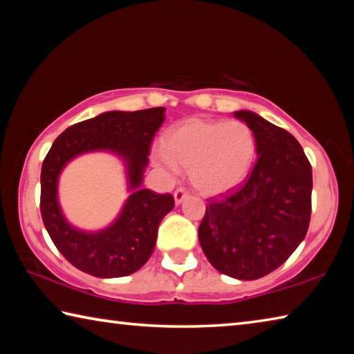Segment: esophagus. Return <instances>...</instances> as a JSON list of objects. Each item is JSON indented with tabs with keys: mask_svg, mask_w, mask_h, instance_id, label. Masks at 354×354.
Segmentation results:
<instances>
[{
	"mask_svg": "<svg viewBox=\"0 0 354 354\" xmlns=\"http://www.w3.org/2000/svg\"><path fill=\"white\" fill-rule=\"evenodd\" d=\"M189 195V192L185 187H178L175 190V194H173V196H175V203L176 205H179V203H183V200L185 198V196Z\"/></svg>",
	"mask_w": 354,
	"mask_h": 354,
	"instance_id": "1",
	"label": "esophagus"
}]
</instances>
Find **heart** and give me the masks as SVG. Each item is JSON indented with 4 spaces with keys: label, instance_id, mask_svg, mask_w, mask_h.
Here are the masks:
<instances>
[{
    "label": "heart",
    "instance_id": "1",
    "mask_svg": "<svg viewBox=\"0 0 354 354\" xmlns=\"http://www.w3.org/2000/svg\"><path fill=\"white\" fill-rule=\"evenodd\" d=\"M164 148L154 149L156 165L170 175L183 167L189 170L196 190L220 195L236 189L248 176L256 156V137L239 120L189 118L167 131Z\"/></svg>",
    "mask_w": 354,
    "mask_h": 354
}]
</instances>
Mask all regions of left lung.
Listing matches in <instances>:
<instances>
[{
    "instance_id": "8db88e82",
    "label": "left lung",
    "mask_w": 354,
    "mask_h": 354,
    "mask_svg": "<svg viewBox=\"0 0 354 354\" xmlns=\"http://www.w3.org/2000/svg\"><path fill=\"white\" fill-rule=\"evenodd\" d=\"M234 115L253 129L256 164L236 190L207 200L198 237L220 273L251 281L283 266L306 236L313 169L286 129L250 111Z\"/></svg>"
}]
</instances>
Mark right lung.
Wrapping results in <instances>:
<instances>
[{
	"mask_svg": "<svg viewBox=\"0 0 354 354\" xmlns=\"http://www.w3.org/2000/svg\"><path fill=\"white\" fill-rule=\"evenodd\" d=\"M164 120L165 107L104 112L65 129L48 151L40 175L41 220L56 248L81 272L97 278L127 277L151 256L160 220L175 206L170 194L140 189L151 142ZM97 149L122 156L133 194L115 224L100 233H84L63 218L57 203V179L75 155Z\"/></svg>",
	"mask_w": 354,
	"mask_h": 354,
	"instance_id": "obj_1",
	"label": "right lung"
}]
</instances>
